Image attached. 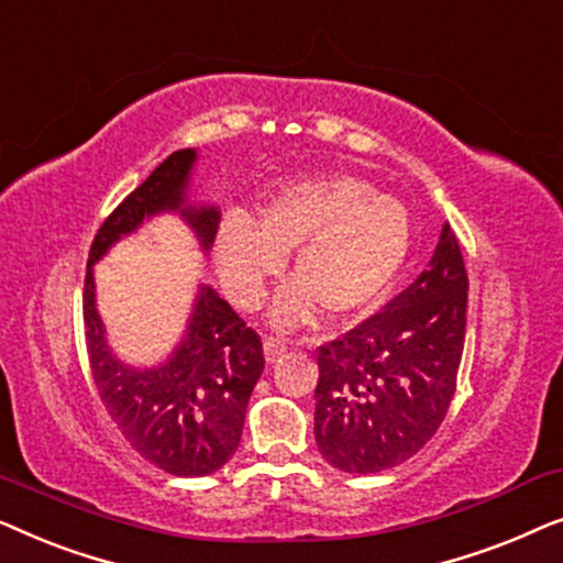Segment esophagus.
<instances>
[{"label":"esophagus","instance_id":"1","mask_svg":"<svg viewBox=\"0 0 563 563\" xmlns=\"http://www.w3.org/2000/svg\"><path fill=\"white\" fill-rule=\"evenodd\" d=\"M284 351H287V345H284L279 338H266L264 341V356L268 364H276L284 356Z\"/></svg>","mask_w":563,"mask_h":563}]
</instances>
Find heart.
Returning <instances> with one entry per match:
<instances>
[{"mask_svg":"<svg viewBox=\"0 0 563 563\" xmlns=\"http://www.w3.org/2000/svg\"><path fill=\"white\" fill-rule=\"evenodd\" d=\"M410 245V212L399 199L335 172L282 187L261 207L258 220L228 212L218 230V268L228 295L253 307L291 253L297 276L272 305L274 325L291 330L320 305L330 318H351L379 302L402 272Z\"/></svg>","mask_w":563,"mask_h":563,"instance_id":"heart-1","label":"heart"}]
</instances>
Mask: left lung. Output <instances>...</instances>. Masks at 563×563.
Instances as JSON below:
<instances>
[{"label": "left lung", "instance_id": "obj_1", "mask_svg": "<svg viewBox=\"0 0 563 563\" xmlns=\"http://www.w3.org/2000/svg\"><path fill=\"white\" fill-rule=\"evenodd\" d=\"M466 291L464 258L445 222L426 272L387 310L322 345L314 441L330 466L376 474L433 438L456 391Z\"/></svg>", "mask_w": 563, "mask_h": 563}]
</instances>
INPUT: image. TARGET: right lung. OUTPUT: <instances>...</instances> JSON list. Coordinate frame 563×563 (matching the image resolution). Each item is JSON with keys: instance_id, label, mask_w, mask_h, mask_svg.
I'll use <instances>...</instances> for the list:
<instances>
[{"instance_id": "add662e5", "label": "right lung", "mask_w": 563, "mask_h": 563, "mask_svg": "<svg viewBox=\"0 0 563 563\" xmlns=\"http://www.w3.org/2000/svg\"><path fill=\"white\" fill-rule=\"evenodd\" d=\"M197 161V148L172 153L104 220L84 282V328L99 397L130 445L174 476H207L238 451L245 407L264 372L261 338L210 284L199 282L172 353L151 366L128 364L114 353L99 314L95 264L161 214L179 218L202 256H210L220 210L191 197Z\"/></svg>"}]
</instances>
